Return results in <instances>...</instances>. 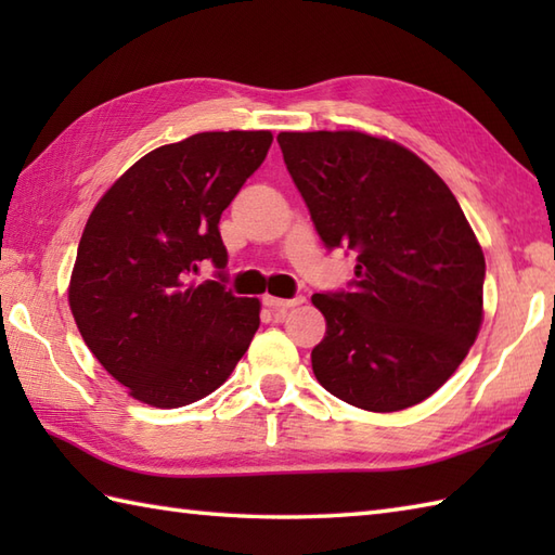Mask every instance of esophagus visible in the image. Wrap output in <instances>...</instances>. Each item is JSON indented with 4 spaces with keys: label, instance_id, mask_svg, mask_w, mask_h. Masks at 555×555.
I'll return each mask as SVG.
<instances>
[{
    "label": "esophagus",
    "instance_id": "34e87169",
    "mask_svg": "<svg viewBox=\"0 0 555 555\" xmlns=\"http://www.w3.org/2000/svg\"><path fill=\"white\" fill-rule=\"evenodd\" d=\"M300 302H305L302 296L291 298V300L274 298V296H264V305H267V308H269L271 312H276V314H284V312H288L291 308H296V305H300Z\"/></svg>",
    "mask_w": 555,
    "mask_h": 555
}]
</instances>
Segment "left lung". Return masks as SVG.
<instances>
[{"label":"left lung","instance_id":"left-lung-1","mask_svg":"<svg viewBox=\"0 0 555 555\" xmlns=\"http://www.w3.org/2000/svg\"><path fill=\"white\" fill-rule=\"evenodd\" d=\"M328 250L356 253L348 291L314 293L326 336L312 370L346 403L396 412L451 379L481 326L485 253L439 173L360 131L279 133Z\"/></svg>","mask_w":555,"mask_h":555}]
</instances>
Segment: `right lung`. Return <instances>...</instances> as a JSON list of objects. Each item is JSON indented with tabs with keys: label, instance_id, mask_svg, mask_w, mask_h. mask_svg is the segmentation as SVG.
Returning a JSON list of instances; mask_svg holds the SVG:
<instances>
[{
	"label": "right lung",
	"instance_id": "add662e5",
	"mask_svg": "<svg viewBox=\"0 0 555 555\" xmlns=\"http://www.w3.org/2000/svg\"><path fill=\"white\" fill-rule=\"evenodd\" d=\"M269 131H209L138 159L92 209L68 305L92 356L133 398L181 408L229 379L259 300L227 284L221 211L264 162ZM209 258L219 282L186 279Z\"/></svg>",
	"mask_w": 555,
	"mask_h": 555
}]
</instances>
